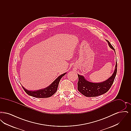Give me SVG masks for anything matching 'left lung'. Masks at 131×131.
<instances>
[{
  "instance_id": "left-lung-1",
  "label": "left lung",
  "mask_w": 131,
  "mask_h": 131,
  "mask_svg": "<svg viewBox=\"0 0 131 131\" xmlns=\"http://www.w3.org/2000/svg\"><path fill=\"white\" fill-rule=\"evenodd\" d=\"M106 41L107 42L110 47L115 51L114 49L110 42L106 40ZM117 64L116 61L115 70L112 75L105 81L99 83H94L87 81L83 76L78 75L79 77V81L78 82V90L82 95L89 97H96L106 93L110 89L113 83L117 73Z\"/></svg>"
}]
</instances>
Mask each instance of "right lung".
<instances>
[{"label":"right lung","mask_w":131,"mask_h":131,"mask_svg":"<svg viewBox=\"0 0 131 131\" xmlns=\"http://www.w3.org/2000/svg\"><path fill=\"white\" fill-rule=\"evenodd\" d=\"M66 74V73H64L63 74L59 75L50 84L49 86L44 89L38 90L36 91H30L26 89L25 88H24V87H23V86L22 87L26 93L32 97L39 98H49L51 97L52 95H53L56 92L59 81L61 79L62 77Z\"/></svg>","instance_id":"add662e5"}]
</instances>
